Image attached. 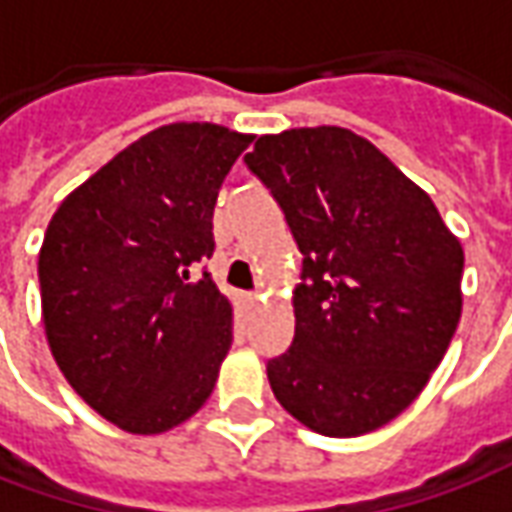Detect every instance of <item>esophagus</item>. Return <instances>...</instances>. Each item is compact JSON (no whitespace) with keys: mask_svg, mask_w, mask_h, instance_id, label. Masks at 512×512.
Here are the masks:
<instances>
[{"mask_svg":"<svg viewBox=\"0 0 512 512\" xmlns=\"http://www.w3.org/2000/svg\"><path fill=\"white\" fill-rule=\"evenodd\" d=\"M244 299H246V301H249V304H255V301H257V293H246Z\"/></svg>","mask_w":512,"mask_h":512,"instance_id":"1","label":"esophagus"}]
</instances>
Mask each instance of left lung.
Masks as SVG:
<instances>
[{"mask_svg": "<svg viewBox=\"0 0 512 512\" xmlns=\"http://www.w3.org/2000/svg\"><path fill=\"white\" fill-rule=\"evenodd\" d=\"M246 167L301 252L296 334L268 359L277 400L323 436H362L428 384L461 321V241L389 158L348 128L260 136Z\"/></svg>", "mask_w": 512, "mask_h": 512, "instance_id": "1", "label": "left lung"}]
</instances>
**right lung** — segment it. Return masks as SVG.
<instances>
[{
  "label": "right lung",
  "mask_w": 512,
  "mask_h": 512,
  "mask_svg": "<svg viewBox=\"0 0 512 512\" xmlns=\"http://www.w3.org/2000/svg\"><path fill=\"white\" fill-rule=\"evenodd\" d=\"M252 136L156 128L51 216L38 257L49 348L84 403L128 433H161L208 400L233 345V307L194 268L213 255V205Z\"/></svg>",
  "instance_id": "1"
}]
</instances>
